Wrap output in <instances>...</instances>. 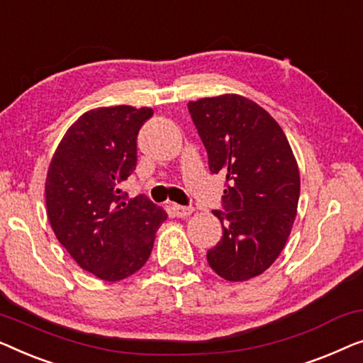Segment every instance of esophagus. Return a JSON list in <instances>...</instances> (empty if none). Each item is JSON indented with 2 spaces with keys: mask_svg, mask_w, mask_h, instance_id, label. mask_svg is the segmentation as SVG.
<instances>
[{
  "mask_svg": "<svg viewBox=\"0 0 363 363\" xmlns=\"http://www.w3.org/2000/svg\"><path fill=\"white\" fill-rule=\"evenodd\" d=\"M174 208V213L179 218H187L189 216H191V213L194 212V208L192 207H184V206H174L172 207Z\"/></svg>",
  "mask_w": 363,
  "mask_h": 363,
  "instance_id": "obj_1",
  "label": "esophagus"
}]
</instances>
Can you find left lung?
I'll return each instance as SVG.
<instances>
[{"label": "left lung", "instance_id": "1", "mask_svg": "<svg viewBox=\"0 0 363 363\" xmlns=\"http://www.w3.org/2000/svg\"><path fill=\"white\" fill-rule=\"evenodd\" d=\"M206 146L208 169L225 176L222 240L207 262L228 281H247L272 267L284 248L299 201V169L273 116L240 95L189 101Z\"/></svg>", "mask_w": 363, "mask_h": 363}]
</instances>
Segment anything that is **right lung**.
<instances>
[{"label":"right lung","mask_w":363,"mask_h":363,"mask_svg":"<svg viewBox=\"0 0 363 363\" xmlns=\"http://www.w3.org/2000/svg\"><path fill=\"white\" fill-rule=\"evenodd\" d=\"M152 110H90L65 133L50 161L45 206L50 227L80 268L105 281L136 273L150 258L167 213L120 184L136 169V138Z\"/></svg>","instance_id":"1"}]
</instances>
